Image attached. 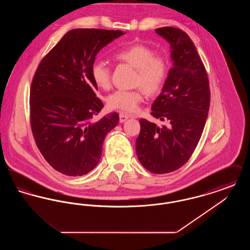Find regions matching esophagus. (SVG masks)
<instances>
[{
	"label": "esophagus",
	"instance_id": "esophagus-1",
	"mask_svg": "<svg viewBox=\"0 0 250 250\" xmlns=\"http://www.w3.org/2000/svg\"><path fill=\"white\" fill-rule=\"evenodd\" d=\"M119 117L120 122H121V123H124V122H125L126 120L128 119V118H130V117H136V116H135V115H129V114H127V113H125V112H120Z\"/></svg>",
	"mask_w": 250,
	"mask_h": 250
}]
</instances>
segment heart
Wrapping results in <instances>:
<instances>
[{
	"label": "heart",
	"instance_id": "1",
	"mask_svg": "<svg viewBox=\"0 0 250 250\" xmlns=\"http://www.w3.org/2000/svg\"><path fill=\"white\" fill-rule=\"evenodd\" d=\"M115 57L129 63L137 69L135 85L141 86L148 95H154L161 91L166 82L167 62L166 59L155 54L153 48L143 44H135L119 50ZM91 76L95 83L103 90L111 86V72L102 60H95L91 65ZM144 98L141 89H120L107 97L108 106L125 111H135Z\"/></svg>",
	"mask_w": 250,
	"mask_h": 250
}]
</instances>
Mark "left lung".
I'll list each match as a JSON object with an SVG mask.
<instances>
[{
    "label": "left lung",
    "mask_w": 250,
    "mask_h": 250,
    "mask_svg": "<svg viewBox=\"0 0 250 250\" xmlns=\"http://www.w3.org/2000/svg\"><path fill=\"white\" fill-rule=\"evenodd\" d=\"M155 32L170 45L172 67L151 114L166 125L140 120L136 152L146 169L164 174L184 166L195 151L208 116L210 87L190 37L173 27L158 28Z\"/></svg>",
    "instance_id": "8db88e82"
}]
</instances>
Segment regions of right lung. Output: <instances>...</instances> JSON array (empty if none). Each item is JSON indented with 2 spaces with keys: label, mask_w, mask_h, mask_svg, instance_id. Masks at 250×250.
Here are the masks:
<instances>
[{
  "label": "right lung",
  "mask_w": 250,
  "mask_h": 250,
  "mask_svg": "<svg viewBox=\"0 0 250 250\" xmlns=\"http://www.w3.org/2000/svg\"><path fill=\"white\" fill-rule=\"evenodd\" d=\"M122 31L74 29L40 62L30 92V121L36 146L48 164L68 176L97 166L117 112L92 121L104 107L91 76L96 54Z\"/></svg>",
  "instance_id": "right-lung-1"
}]
</instances>
